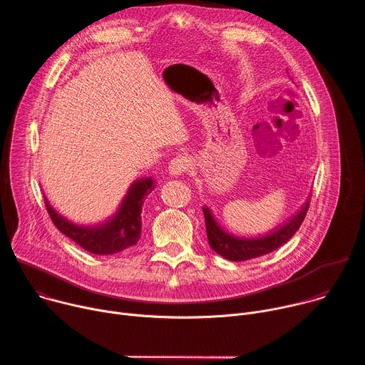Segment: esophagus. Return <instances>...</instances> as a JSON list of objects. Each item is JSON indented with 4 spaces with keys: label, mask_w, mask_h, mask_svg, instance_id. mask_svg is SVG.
Wrapping results in <instances>:
<instances>
[{
    "label": "esophagus",
    "mask_w": 365,
    "mask_h": 365,
    "mask_svg": "<svg viewBox=\"0 0 365 365\" xmlns=\"http://www.w3.org/2000/svg\"><path fill=\"white\" fill-rule=\"evenodd\" d=\"M190 163H192L190 159L183 158V155H179V158H176V159H173V160L170 162L169 172H170V175H173V176H182V175H185V173L189 172V169H190V166H192Z\"/></svg>",
    "instance_id": "34e87169"
}]
</instances>
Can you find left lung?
<instances>
[{
  "label": "left lung",
  "instance_id": "8db88e82",
  "mask_svg": "<svg viewBox=\"0 0 365 365\" xmlns=\"http://www.w3.org/2000/svg\"><path fill=\"white\" fill-rule=\"evenodd\" d=\"M310 197L306 200L299 214L290 220L286 225L279 228L277 231L262 237V238H238L235 235L228 234L224 231L218 222L215 221L212 212L203 206V215H205V225H206V235L207 242H210L211 248L217 251L220 255H222L231 262H245V259L262 257L264 254H269L274 250H277L280 245L286 244L300 228L307 210H309Z\"/></svg>",
  "mask_w": 365,
  "mask_h": 365
}]
</instances>
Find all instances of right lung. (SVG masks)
<instances>
[{"instance_id": "add662e5", "label": "right lung", "mask_w": 365, "mask_h": 365, "mask_svg": "<svg viewBox=\"0 0 365 365\" xmlns=\"http://www.w3.org/2000/svg\"><path fill=\"white\" fill-rule=\"evenodd\" d=\"M154 187L155 183L151 178L134 182L123 200L118 212L108 222L96 227L75 225L73 222L61 217L44 197L46 210L56 228L83 250L98 255L115 254L135 245L140 240L143 203Z\"/></svg>"}]
</instances>
